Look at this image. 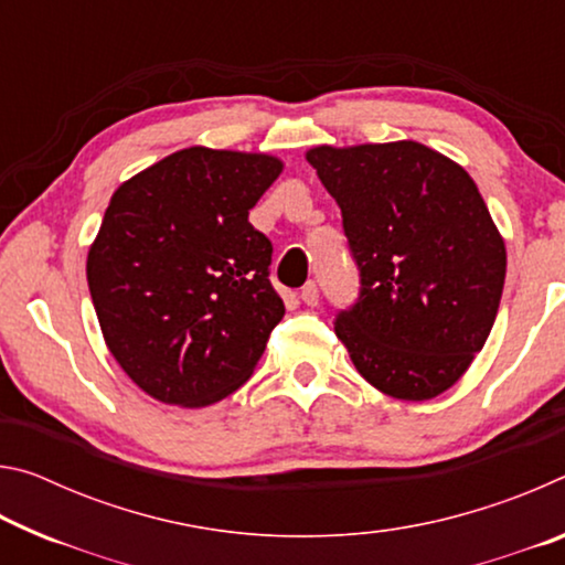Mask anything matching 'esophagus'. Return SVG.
<instances>
[{
    "label": "esophagus",
    "mask_w": 565,
    "mask_h": 565,
    "mask_svg": "<svg viewBox=\"0 0 565 565\" xmlns=\"http://www.w3.org/2000/svg\"><path fill=\"white\" fill-rule=\"evenodd\" d=\"M299 296H301V301H303L306 306H317V303H319V286L313 284V281H309V284L303 286Z\"/></svg>",
    "instance_id": "34e87169"
}]
</instances>
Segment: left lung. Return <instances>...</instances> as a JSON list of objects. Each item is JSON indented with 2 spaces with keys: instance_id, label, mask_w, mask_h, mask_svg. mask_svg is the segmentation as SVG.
<instances>
[{
  "instance_id": "obj_1",
  "label": "left lung",
  "mask_w": 565,
  "mask_h": 565,
  "mask_svg": "<svg viewBox=\"0 0 565 565\" xmlns=\"http://www.w3.org/2000/svg\"><path fill=\"white\" fill-rule=\"evenodd\" d=\"M306 161L337 199L359 299L333 331L386 396L451 388L499 313L505 246L473 179L418 141L313 147Z\"/></svg>"
}]
</instances>
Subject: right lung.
Listing matches in <instances>:
<instances>
[{"label":"right lung","instance_id":"add662e5","mask_svg":"<svg viewBox=\"0 0 565 565\" xmlns=\"http://www.w3.org/2000/svg\"><path fill=\"white\" fill-rule=\"evenodd\" d=\"M284 164L189 147L114 191L87 256L104 341L141 391L202 408L244 386L284 317L248 222Z\"/></svg>","mask_w":565,"mask_h":565}]
</instances>
